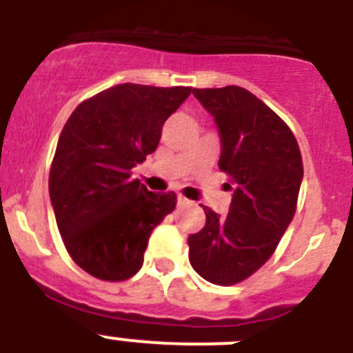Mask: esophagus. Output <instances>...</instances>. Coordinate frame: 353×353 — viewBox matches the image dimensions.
Instances as JSON below:
<instances>
[{"mask_svg": "<svg viewBox=\"0 0 353 353\" xmlns=\"http://www.w3.org/2000/svg\"><path fill=\"white\" fill-rule=\"evenodd\" d=\"M176 203H179V207H187V205L191 203L189 199L183 198V196H179V199H176Z\"/></svg>", "mask_w": 353, "mask_h": 353, "instance_id": "esophagus-1", "label": "esophagus"}]
</instances>
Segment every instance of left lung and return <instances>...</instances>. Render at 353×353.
<instances>
[{
  "label": "left lung",
  "instance_id": "obj_1",
  "mask_svg": "<svg viewBox=\"0 0 353 353\" xmlns=\"http://www.w3.org/2000/svg\"><path fill=\"white\" fill-rule=\"evenodd\" d=\"M214 117L221 171L232 176L226 217L203 207V230L189 235V261L199 276L228 286L244 281L272 256L292 223L302 183L297 139L267 104L240 86L192 90Z\"/></svg>",
  "mask_w": 353,
  "mask_h": 353
}]
</instances>
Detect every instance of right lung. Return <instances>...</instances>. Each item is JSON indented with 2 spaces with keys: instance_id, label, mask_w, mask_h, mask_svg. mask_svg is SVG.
<instances>
[{
  "instance_id": "1",
  "label": "right lung",
  "mask_w": 353,
  "mask_h": 353,
  "mask_svg": "<svg viewBox=\"0 0 353 353\" xmlns=\"http://www.w3.org/2000/svg\"><path fill=\"white\" fill-rule=\"evenodd\" d=\"M189 95L185 86L117 84L77 105L65 123L49 196L68 254L93 277H132L152 230L174 210V192L155 194L130 171L154 154L164 121Z\"/></svg>"
}]
</instances>
